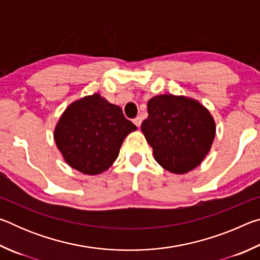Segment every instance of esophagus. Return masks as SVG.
<instances>
[{"mask_svg":"<svg viewBox=\"0 0 260 260\" xmlns=\"http://www.w3.org/2000/svg\"><path fill=\"white\" fill-rule=\"evenodd\" d=\"M133 122H134L136 126L140 127L141 126V122H142V119H141V117H136V118H134V119H133Z\"/></svg>","mask_w":260,"mask_h":260,"instance_id":"34e87169","label":"esophagus"}]
</instances>
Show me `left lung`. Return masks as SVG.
<instances>
[{"mask_svg": "<svg viewBox=\"0 0 260 260\" xmlns=\"http://www.w3.org/2000/svg\"><path fill=\"white\" fill-rule=\"evenodd\" d=\"M141 129L158 164L175 174L199 166L215 135L214 120L208 109L196 100L171 94L149 100L148 118Z\"/></svg>", "mask_w": 260, "mask_h": 260, "instance_id": "left-lung-1", "label": "left lung"}]
</instances>
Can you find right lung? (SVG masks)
<instances>
[{
	"label": "right lung",
	"mask_w": 260,
	"mask_h": 260,
	"mask_svg": "<svg viewBox=\"0 0 260 260\" xmlns=\"http://www.w3.org/2000/svg\"><path fill=\"white\" fill-rule=\"evenodd\" d=\"M135 129L118 105L93 94L69 105L57 122L54 138L70 166L96 175L113 164L125 138Z\"/></svg>",
	"instance_id": "obj_1"
}]
</instances>
